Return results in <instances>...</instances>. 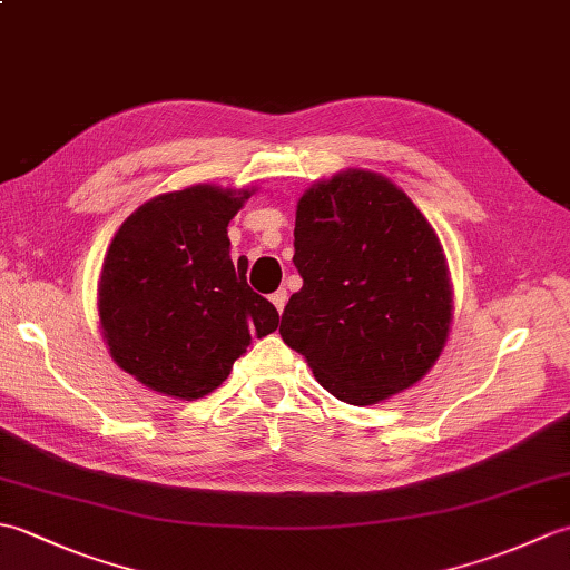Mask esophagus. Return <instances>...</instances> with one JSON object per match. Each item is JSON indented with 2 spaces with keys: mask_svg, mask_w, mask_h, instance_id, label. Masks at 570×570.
Instances as JSON below:
<instances>
[{
  "mask_svg": "<svg viewBox=\"0 0 570 570\" xmlns=\"http://www.w3.org/2000/svg\"><path fill=\"white\" fill-rule=\"evenodd\" d=\"M286 298H288V294L284 292V288H278V292H274L272 296H269V301L274 304V308L278 311V313H284V306H286Z\"/></svg>",
  "mask_w": 570,
  "mask_h": 570,
  "instance_id": "esophagus-1",
  "label": "esophagus"
}]
</instances>
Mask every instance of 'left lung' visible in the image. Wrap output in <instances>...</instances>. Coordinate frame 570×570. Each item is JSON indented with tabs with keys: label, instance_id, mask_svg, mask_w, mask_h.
<instances>
[{
	"label": "left lung",
	"instance_id": "obj_1",
	"mask_svg": "<svg viewBox=\"0 0 570 570\" xmlns=\"http://www.w3.org/2000/svg\"><path fill=\"white\" fill-rule=\"evenodd\" d=\"M294 249L304 286L278 333L325 390L367 406L431 370L451 284L439 237L404 190L357 168L323 180L298 200Z\"/></svg>",
	"mask_w": 570,
	"mask_h": 570
}]
</instances>
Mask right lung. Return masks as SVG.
Segmentation results:
<instances>
[{
	"mask_svg": "<svg viewBox=\"0 0 570 570\" xmlns=\"http://www.w3.org/2000/svg\"><path fill=\"white\" fill-rule=\"evenodd\" d=\"M249 190L156 196L117 229L102 264L100 325L115 362L154 392L200 399L220 386L252 335L278 313L229 257L227 223Z\"/></svg>",
	"mask_w": 570,
	"mask_h": 570,
	"instance_id": "1",
	"label": "right lung"
}]
</instances>
